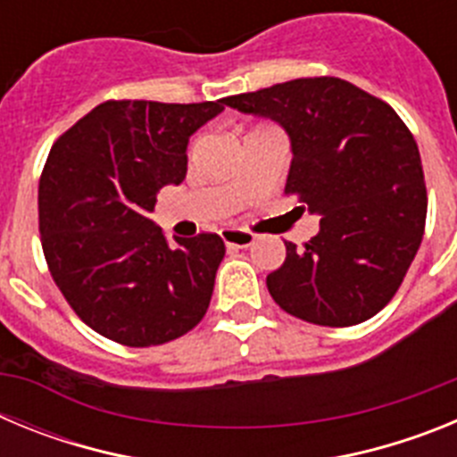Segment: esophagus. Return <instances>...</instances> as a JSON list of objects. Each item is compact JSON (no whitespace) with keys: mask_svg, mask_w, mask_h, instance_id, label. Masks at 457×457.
<instances>
[{"mask_svg":"<svg viewBox=\"0 0 457 457\" xmlns=\"http://www.w3.org/2000/svg\"><path fill=\"white\" fill-rule=\"evenodd\" d=\"M221 240L226 242V247H236V249H247L252 247L256 236L249 231H242V228H221L220 231Z\"/></svg>","mask_w":457,"mask_h":457,"instance_id":"1","label":"esophagus"}]
</instances>
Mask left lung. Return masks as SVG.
I'll return each instance as SVG.
<instances>
[{
	"label": "left lung",
	"mask_w": 457,
	"mask_h": 457,
	"mask_svg": "<svg viewBox=\"0 0 457 457\" xmlns=\"http://www.w3.org/2000/svg\"><path fill=\"white\" fill-rule=\"evenodd\" d=\"M290 137L286 194L320 215L304 249L286 242L268 290L286 313L322 327L373 318L401 288L426 228L419 146L401 116L338 78H302L226 98Z\"/></svg>",
	"instance_id": "8db88e82"
}]
</instances>
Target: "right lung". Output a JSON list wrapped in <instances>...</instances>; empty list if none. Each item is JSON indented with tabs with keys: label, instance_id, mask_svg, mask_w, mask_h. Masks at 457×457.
<instances>
[{
	"label": "right lung",
	"instance_id": "obj_1",
	"mask_svg": "<svg viewBox=\"0 0 457 457\" xmlns=\"http://www.w3.org/2000/svg\"><path fill=\"white\" fill-rule=\"evenodd\" d=\"M224 104L107 100L54 141L38 183L40 245L93 332L148 348L205 316L224 240L199 233L171 245L151 212L164 185L185 180L189 137Z\"/></svg>",
	"mask_w": 457,
	"mask_h": 457
}]
</instances>
